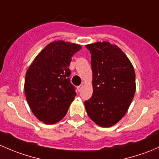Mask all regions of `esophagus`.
Here are the masks:
<instances>
[{"mask_svg":"<svg viewBox=\"0 0 159 159\" xmlns=\"http://www.w3.org/2000/svg\"><path fill=\"white\" fill-rule=\"evenodd\" d=\"M83 88H84V85H83V84H81V85L78 86V91H79V92H81V90L83 89Z\"/></svg>","mask_w":159,"mask_h":159,"instance_id":"1","label":"esophagus"}]
</instances>
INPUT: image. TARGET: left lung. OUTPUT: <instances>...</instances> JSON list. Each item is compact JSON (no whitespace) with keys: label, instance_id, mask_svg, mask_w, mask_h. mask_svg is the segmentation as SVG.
<instances>
[{"label":"left lung","instance_id":"1","mask_svg":"<svg viewBox=\"0 0 159 159\" xmlns=\"http://www.w3.org/2000/svg\"><path fill=\"white\" fill-rule=\"evenodd\" d=\"M91 54L93 94L84 102L86 111L102 127H111L123 118L135 93V73L118 46L109 42L88 44Z\"/></svg>","mask_w":159,"mask_h":159}]
</instances>
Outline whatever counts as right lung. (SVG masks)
Wrapping results in <instances>:
<instances>
[{"label":"right lung","mask_w":159,"mask_h":159,"mask_svg":"<svg viewBox=\"0 0 159 159\" xmlns=\"http://www.w3.org/2000/svg\"><path fill=\"white\" fill-rule=\"evenodd\" d=\"M81 49L79 44L53 41L37 55L27 70L26 99L35 117L45 124L61 121L76 95L69 79V66L72 56Z\"/></svg>","instance_id":"1"}]
</instances>
